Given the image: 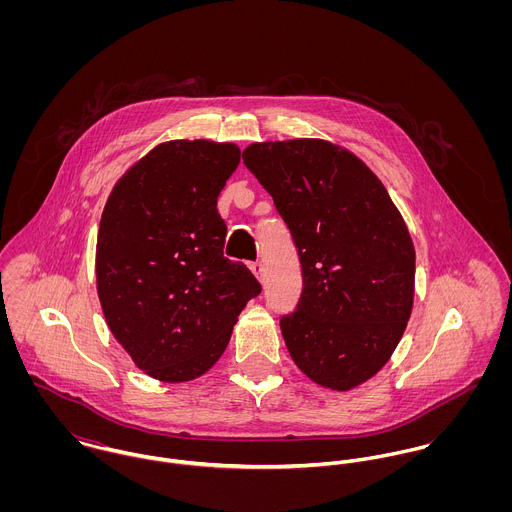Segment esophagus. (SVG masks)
<instances>
[{"mask_svg":"<svg viewBox=\"0 0 512 512\" xmlns=\"http://www.w3.org/2000/svg\"><path fill=\"white\" fill-rule=\"evenodd\" d=\"M250 270H252V274L262 282L264 280V264L262 262H252L250 264Z\"/></svg>","mask_w":512,"mask_h":512,"instance_id":"obj_1","label":"esophagus"}]
</instances>
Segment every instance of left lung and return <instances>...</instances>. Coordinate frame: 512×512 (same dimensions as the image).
Here are the masks:
<instances>
[{
  "label": "left lung",
  "instance_id": "obj_1",
  "mask_svg": "<svg viewBox=\"0 0 512 512\" xmlns=\"http://www.w3.org/2000/svg\"><path fill=\"white\" fill-rule=\"evenodd\" d=\"M244 165L292 232L303 288L280 327L313 382L351 390L374 376L404 335L416 252L406 222L365 163L323 140L252 144Z\"/></svg>",
  "mask_w": 512,
  "mask_h": 512
}]
</instances>
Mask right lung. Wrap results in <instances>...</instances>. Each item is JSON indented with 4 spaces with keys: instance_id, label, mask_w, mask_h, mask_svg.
<instances>
[{
    "instance_id": "add662e5",
    "label": "right lung",
    "mask_w": 512,
    "mask_h": 512,
    "mask_svg": "<svg viewBox=\"0 0 512 512\" xmlns=\"http://www.w3.org/2000/svg\"><path fill=\"white\" fill-rule=\"evenodd\" d=\"M240 163L234 144L153 147L114 187L96 244V284L112 335L163 382L205 374L244 305L262 292L224 258L217 199Z\"/></svg>"
}]
</instances>
